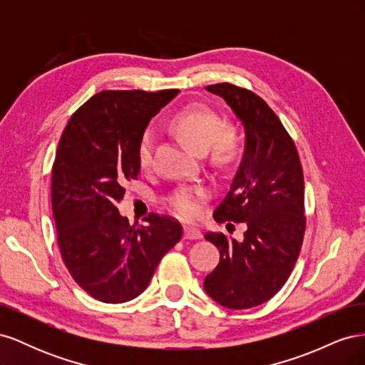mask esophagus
<instances>
[{
    "instance_id": "esophagus-1",
    "label": "esophagus",
    "mask_w": 365,
    "mask_h": 365,
    "mask_svg": "<svg viewBox=\"0 0 365 365\" xmlns=\"http://www.w3.org/2000/svg\"><path fill=\"white\" fill-rule=\"evenodd\" d=\"M202 235L201 231L197 230L196 227H185L184 228V237L185 239H200Z\"/></svg>"
}]
</instances>
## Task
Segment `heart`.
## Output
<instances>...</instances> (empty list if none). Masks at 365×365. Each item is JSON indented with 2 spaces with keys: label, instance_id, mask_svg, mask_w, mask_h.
<instances>
[{
  "label": "heart",
  "instance_id": "b5f03b06",
  "mask_svg": "<svg viewBox=\"0 0 365 365\" xmlns=\"http://www.w3.org/2000/svg\"><path fill=\"white\" fill-rule=\"evenodd\" d=\"M222 121L213 109L202 105L187 106L176 113L170 120V128L187 145L196 152H205L212 144L213 158L222 161L235 149L233 132L220 128ZM153 135L145 130L138 140L137 163L140 169L148 170L152 165ZM205 196L204 187H182L172 193L169 204L175 213L182 217H193L201 210V200Z\"/></svg>",
  "mask_w": 365,
  "mask_h": 365
}]
</instances>
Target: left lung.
Instances as JSON below:
<instances>
[{
  "label": "left lung",
  "instance_id": "8db88e82",
  "mask_svg": "<svg viewBox=\"0 0 365 365\" xmlns=\"http://www.w3.org/2000/svg\"><path fill=\"white\" fill-rule=\"evenodd\" d=\"M231 106L245 129V150L217 222H245L244 240L224 233L204 237L219 250L217 267L204 280L205 292L228 309L268 302L289 279L304 230V178L294 140L268 103L233 83L205 86Z\"/></svg>",
  "mask_w": 365,
  "mask_h": 365
}]
</instances>
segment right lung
Here are the masks:
<instances>
[{
    "mask_svg": "<svg viewBox=\"0 0 365 365\" xmlns=\"http://www.w3.org/2000/svg\"><path fill=\"white\" fill-rule=\"evenodd\" d=\"M178 90L94 94L68 120L51 169V208L62 260L74 282L103 303L140 295L160 260L182 237L178 220L158 213L129 225L117 204L137 180L138 140Z\"/></svg>",
    "mask_w": 365,
    "mask_h": 365,
    "instance_id": "1",
    "label": "right lung"
}]
</instances>
